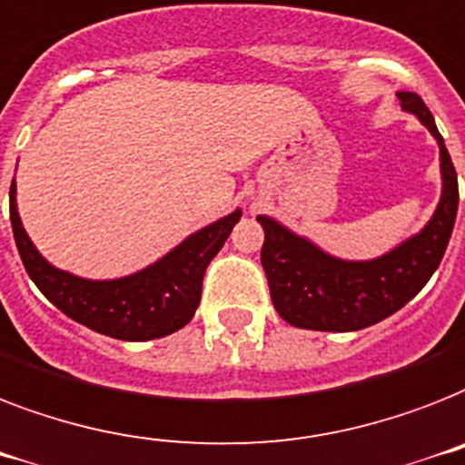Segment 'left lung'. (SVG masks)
I'll return each mask as SVG.
<instances>
[{"label":"left lung","instance_id":"1","mask_svg":"<svg viewBox=\"0 0 465 465\" xmlns=\"http://www.w3.org/2000/svg\"><path fill=\"white\" fill-rule=\"evenodd\" d=\"M399 100L401 107L418 114L440 141L444 192L420 235L372 262H341L276 221L259 215L263 228L262 266L271 300L278 314L297 329L358 331L391 317L425 288L447 252L459 209L454 163L420 95L399 91Z\"/></svg>","mask_w":465,"mask_h":465}]
</instances>
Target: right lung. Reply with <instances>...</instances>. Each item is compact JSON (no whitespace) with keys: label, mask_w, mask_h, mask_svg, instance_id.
Here are the masks:
<instances>
[{"label":"right lung","mask_w":465,"mask_h":465,"mask_svg":"<svg viewBox=\"0 0 465 465\" xmlns=\"http://www.w3.org/2000/svg\"><path fill=\"white\" fill-rule=\"evenodd\" d=\"M9 215L28 276L57 310L105 336L151 341L168 336L192 322L202 300L206 266L221 252L242 211L199 230L161 262L120 281H85L45 262L21 225L14 182L9 189Z\"/></svg>","instance_id":"right-lung-1"}]
</instances>
